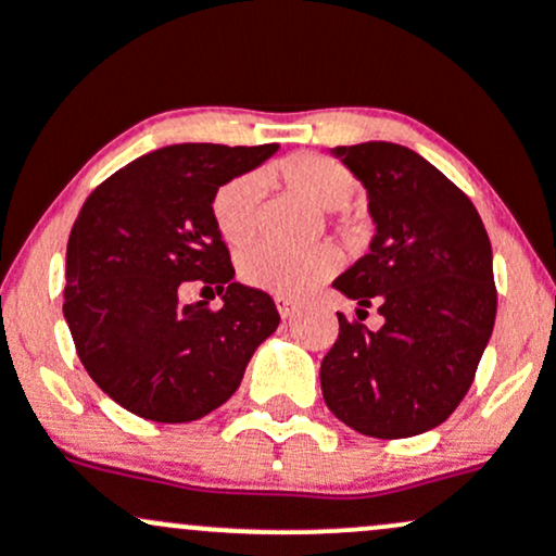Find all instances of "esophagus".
<instances>
[{"label":"esophagus","instance_id":"34e87169","mask_svg":"<svg viewBox=\"0 0 556 556\" xmlns=\"http://www.w3.org/2000/svg\"><path fill=\"white\" fill-rule=\"evenodd\" d=\"M277 311L282 318H290L298 311V303H292L290 298H277Z\"/></svg>","mask_w":556,"mask_h":556}]
</instances>
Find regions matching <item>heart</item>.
<instances>
[{"label":"heart","mask_w":556,"mask_h":556,"mask_svg":"<svg viewBox=\"0 0 556 556\" xmlns=\"http://www.w3.org/2000/svg\"><path fill=\"white\" fill-rule=\"evenodd\" d=\"M274 182H282L290 193L303 198L318 212H337L355 195V177L348 167L321 154H295L264 172ZM261 180L256 175H240L222 185L212 198V219L227 245H242L253 238L258 225ZM361 227L342 222L344 240L358 238ZM337 258L329 248L308 251H277L269 245H253L238 256V274L248 287L277 298H303L334 274Z\"/></svg>","instance_id":"heart-1"}]
</instances>
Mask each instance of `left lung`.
<instances>
[{
	"instance_id": "1",
	"label": "left lung",
	"mask_w": 556,
	"mask_h": 556,
	"mask_svg": "<svg viewBox=\"0 0 556 556\" xmlns=\"http://www.w3.org/2000/svg\"><path fill=\"white\" fill-rule=\"evenodd\" d=\"M368 190L376 235L334 290L379 308V331L340 318L321 361L329 410L374 439L444 424L468 394L496 318L491 242L470 198L405 146H337Z\"/></svg>"
}]
</instances>
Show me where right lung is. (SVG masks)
<instances>
[{"mask_svg":"<svg viewBox=\"0 0 556 556\" xmlns=\"http://www.w3.org/2000/svg\"><path fill=\"white\" fill-rule=\"evenodd\" d=\"M277 143H177L151 151L83 203L67 240L65 321L104 394L156 424H188L232 397L256 348L279 327L264 290L235 282L212 198ZM185 281L226 300L179 303Z\"/></svg>","mask_w":556,"mask_h":556,"instance_id":"right-lung-1","label":"right lung"}]
</instances>
